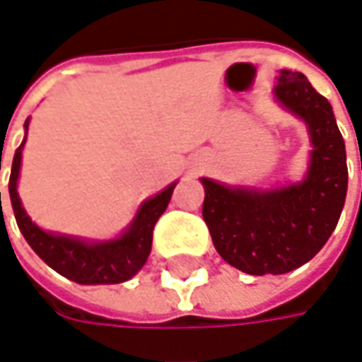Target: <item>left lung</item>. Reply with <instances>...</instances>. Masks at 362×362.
<instances>
[{"label": "left lung", "mask_w": 362, "mask_h": 362, "mask_svg": "<svg viewBox=\"0 0 362 362\" xmlns=\"http://www.w3.org/2000/svg\"><path fill=\"white\" fill-rule=\"evenodd\" d=\"M274 92L308 124L313 157L306 179L274 191L231 189L202 179L203 219L216 250L252 276L286 274L313 259L339 223L349 185L344 141L330 103L292 70L280 72Z\"/></svg>", "instance_id": "1"}]
</instances>
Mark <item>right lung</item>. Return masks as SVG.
I'll use <instances>...</instances> for the list:
<instances>
[{
	"mask_svg": "<svg viewBox=\"0 0 362 362\" xmlns=\"http://www.w3.org/2000/svg\"><path fill=\"white\" fill-rule=\"evenodd\" d=\"M23 127L28 129V120ZM23 145H25V139L16 148L13 163H11L9 199H11L18 228L23 233L25 242L32 245V250L48 264L52 270L62 274L64 278H68L76 284H120V282L132 278L145 266L146 257L151 254L155 223L171 202L175 183L169 185L165 191H160L159 195H155L148 202L143 203V207L139 209L131 228L124 231L119 240L86 243L82 240H76V238H68V235H54V233L40 230L35 223H32V219L28 217V214L21 207L20 195H18V177H20Z\"/></svg>",
	"mask_w": 362,
	"mask_h": 362,
	"instance_id": "add662e5",
	"label": "right lung"
}]
</instances>
